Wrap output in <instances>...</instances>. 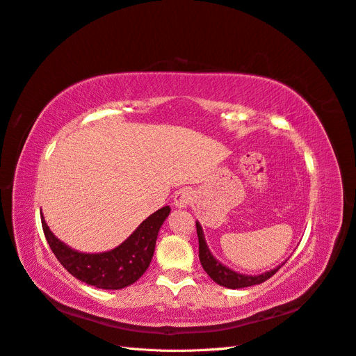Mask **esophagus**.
Here are the masks:
<instances>
[{
	"mask_svg": "<svg viewBox=\"0 0 356 356\" xmlns=\"http://www.w3.org/2000/svg\"><path fill=\"white\" fill-rule=\"evenodd\" d=\"M192 200H194V191L191 188H181L175 195V206L179 209H185L191 204Z\"/></svg>",
	"mask_w": 356,
	"mask_h": 356,
	"instance_id": "obj_1",
	"label": "esophagus"
}]
</instances>
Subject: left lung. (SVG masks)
I'll use <instances>...</instances> for the list:
<instances>
[{
	"mask_svg": "<svg viewBox=\"0 0 356 356\" xmlns=\"http://www.w3.org/2000/svg\"><path fill=\"white\" fill-rule=\"evenodd\" d=\"M197 234H198V243H200L198 252H200L201 266H202V268H204V271L209 274V276L220 286H225V288H229V289H240V288L259 285V283L268 280L273 276V274H276L280 270L283 264H285V262H283L282 266L273 268L270 271L262 273V274H258V276H248V274L232 271L211 255V252H210L207 243H206L204 232H202L200 222H197Z\"/></svg>",
	"mask_w": 356,
	"mask_h": 356,
	"instance_id": "left-lung-1",
	"label": "left lung"
}]
</instances>
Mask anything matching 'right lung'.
Segmentation results:
<instances>
[{
  "mask_svg": "<svg viewBox=\"0 0 356 356\" xmlns=\"http://www.w3.org/2000/svg\"><path fill=\"white\" fill-rule=\"evenodd\" d=\"M165 206L145 219L124 243L101 253H85L68 248L49 229L44 216L42 225L50 249L70 274L99 289H122L133 285L147 270L155 252L159 228L170 215Z\"/></svg>",
  "mask_w": 356,
  "mask_h": 356,
  "instance_id": "1",
  "label": "right lung"
}]
</instances>
